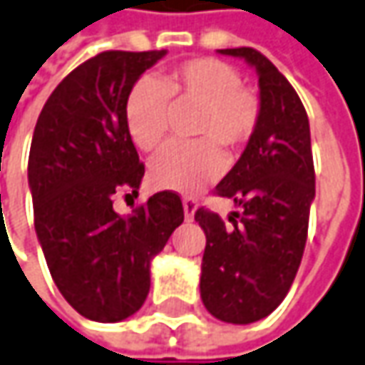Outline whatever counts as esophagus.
<instances>
[{
  "instance_id": "obj_1",
  "label": "esophagus",
  "mask_w": 365,
  "mask_h": 365,
  "mask_svg": "<svg viewBox=\"0 0 365 365\" xmlns=\"http://www.w3.org/2000/svg\"><path fill=\"white\" fill-rule=\"evenodd\" d=\"M195 210H197V200H193V197H183V212H185V220H187V222H192L193 220Z\"/></svg>"
}]
</instances>
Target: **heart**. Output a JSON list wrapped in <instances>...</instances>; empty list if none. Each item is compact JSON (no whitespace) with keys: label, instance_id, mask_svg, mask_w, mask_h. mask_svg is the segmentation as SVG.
<instances>
[{"label":"heart","instance_id":"1","mask_svg":"<svg viewBox=\"0 0 365 365\" xmlns=\"http://www.w3.org/2000/svg\"><path fill=\"white\" fill-rule=\"evenodd\" d=\"M170 103L200 108L192 123L197 141L172 143L160 151L151 162L150 178L160 190L195 193L222 172V155L215 148H235L252 135L259 99L242 86L230 63L214 58L190 59L155 79H140L125 101V125L141 151H155L165 140Z\"/></svg>","mask_w":365,"mask_h":365}]
</instances>
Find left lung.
Returning a JSON list of instances; mask_svg holds the SVG:
<instances>
[{
	"instance_id": "1",
	"label": "left lung",
	"mask_w": 365,
	"mask_h": 365,
	"mask_svg": "<svg viewBox=\"0 0 365 365\" xmlns=\"http://www.w3.org/2000/svg\"><path fill=\"white\" fill-rule=\"evenodd\" d=\"M247 61L257 73L259 118L242 158L215 193L242 212L225 222L200 207L205 234L200 294L205 309L227 324L269 316L294 284L316 197L309 121L296 89L254 47L217 49Z\"/></svg>"
}]
</instances>
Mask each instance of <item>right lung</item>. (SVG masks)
<instances>
[{
  "label": "right lung",
  "mask_w": 365,
  "mask_h": 365,
  "mask_svg": "<svg viewBox=\"0 0 365 365\" xmlns=\"http://www.w3.org/2000/svg\"><path fill=\"white\" fill-rule=\"evenodd\" d=\"M168 51H101L53 89L34 130L27 180L49 274L83 318L113 324L150 294V264L183 222L175 192L153 193L131 215L113 197H138L143 163L125 125L140 76Z\"/></svg>",
  "instance_id": "1"
}]
</instances>
